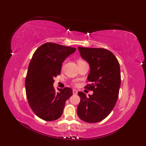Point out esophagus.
Wrapping results in <instances>:
<instances>
[{
  "mask_svg": "<svg viewBox=\"0 0 146 146\" xmlns=\"http://www.w3.org/2000/svg\"><path fill=\"white\" fill-rule=\"evenodd\" d=\"M77 93H78L77 90H73V93L74 94V95H76V94H77Z\"/></svg>",
  "mask_w": 146,
  "mask_h": 146,
  "instance_id": "1",
  "label": "esophagus"
}]
</instances>
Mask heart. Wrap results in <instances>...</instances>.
I'll return each instance as SVG.
<instances>
[{"label": "heart", "mask_w": 146, "mask_h": 146, "mask_svg": "<svg viewBox=\"0 0 146 146\" xmlns=\"http://www.w3.org/2000/svg\"><path fill=\"white\" fill-rule=\"evenodd\" d=\"M82 61H83V60H78V62H82Z\"/></svg>", "instance_id": "heart-1"}]
</instances>
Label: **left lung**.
<instances>
[{
	"label": "left lung",
	"mask_w": 146,
	"mask_h": 146,
	"mask_svg": "<svg viewBox=\"0 0 146 146\" xmlns=\"http://www.w3.org/2000/svg\"><path fill=\"white\" fill-rule=\"evenodd\" d=\"M78 49L90 66L88 76L90 84L85 88L93 93L87 97L83 92L78 93L80 102L77 114L84 122H100L110 115L118 99L121 82L119 62L114 54L106 49Z\"/></svg>",
	"instance_id": "8db88e82"
}]
</instances>
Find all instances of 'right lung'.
Listing matches in <instances>:
<instances>
[{
    "instance_id": "1",
    "label": "right lung",
    "mask_w": 146,
    "mask_h": 146,
    "mask_svg": "<svg viewBox=\"0 0 146 146\" xmlns=\"http://www.w3.org/2000/svg\"><path fill=\"white\" fill-rule=\"evenodd\" d=\"M76 49L48 42L35 51L27 72L25 87L29 106L35 114L46 121L57 120L62 115L65 102L73 91L53 87V78L59 75L62 64Z\"/></svg>"
}]
</instances>
